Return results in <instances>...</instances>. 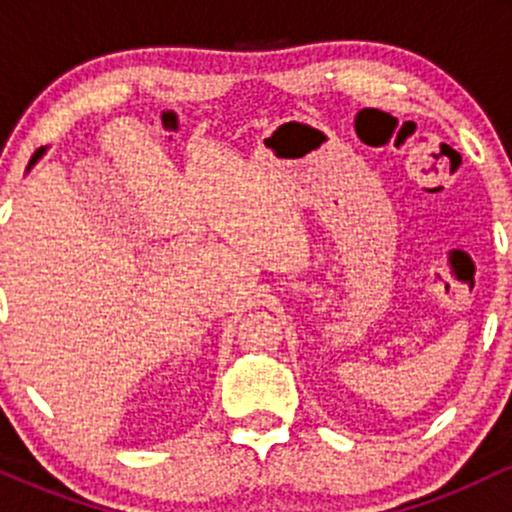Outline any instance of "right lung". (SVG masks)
I'll return each instance as SVG.
<instances>
[{"mask_svg": "<svg viewBox=\"0 0 512 512\" xmlns=\"http://www.w3.org/2000/svg\"><path fill=\"white\" fill-rule=\"evenodd\" d=\"M43 154H45V149H43V146H40V149H38V151H35V154H33V158H31V163H28V168H31V166H33V163H35V161H38V158H40V156H43Z\"/></svg>", "mask_w": 512, "mask_h": 512, "instance_id": "obj_1", "label": "right lung"}]
</instances>
